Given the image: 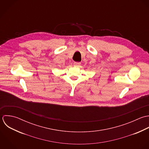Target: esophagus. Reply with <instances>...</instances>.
<instances>
[{
	"label": "esophagus",
	"mask_w": 149,
	"mask_h": 149,
	"mask_svg": "<svg viewBox=\"0 0 149 149\" xmlns=\"http://www.w3.org/2000/svg\"><path fill=\"white\" fill-rule=\"evenodd\" d=\"M80 64H81V63H80V62H74L73 63V65H74V66H75V67L79 66Z\"/></svg>",
	"instance_id": "34e87169"
}]
</instances>
